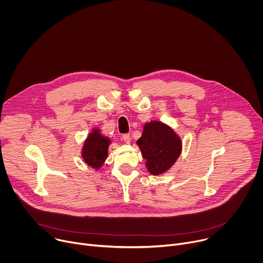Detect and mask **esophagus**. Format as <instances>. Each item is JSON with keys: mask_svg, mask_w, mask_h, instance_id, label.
Listing matches in <instances>:
<instances>
[{"mask_svg": "<svg viewBox=\"0 0 263 263\" xmlns=\"http://www.w3.org/2000/svg\"><path fill=\"white\" fill-rule=\"evenodd\" d=\"M123 139H124V141H125L126 143H130V142H131V136H130V134H125V135H123Z\"/></svg>", "mask_w": 263, "mask_h": 263, "instance_id": "1", "label": "esophagus"}]
</instances>
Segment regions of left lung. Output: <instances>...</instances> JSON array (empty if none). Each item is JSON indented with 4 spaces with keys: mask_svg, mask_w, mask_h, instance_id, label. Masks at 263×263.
<instances>
[{
    "mask_svg": "<svg viewBox=\"0 0 263 263\" xmlns=\"http://www.w3.org/2000/svg\"><path fill=\"white\" fill-rule=\"evenodd\" d=\"M137 145L145 160L149 174H165L176 163L182 152V139L168 125L161 121L146 122Z\"/></svg>",
    "mask_w": 263,
    "mask_h": 263,
    "instance_id": "8db88e82",
    "label": "left lung"
}]
</instances>
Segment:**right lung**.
Returning <instances> with one entry per match:
<instances>
[{"label":"right lung","mask_w":263,"mask_h":263,"mask_svg":"<svg viewBox=\"0 0 263 263\" xmlns=\"http://www.w3.org/2000/svg\"><path fill=\"white\" fill-rule=\"evenodd\" d=\"M112 140L105 136L99 127H92L81 148V157L84 162L93 170H100L107 157Z\"/></svg>","instance_id":"right-lung-1"}]
</instances>
